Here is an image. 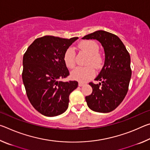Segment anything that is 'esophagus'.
<instances>
[{
    "mask_svg": "<svg viewBox=\"0 0 150 150\" xmlns=\"http://www.w3.org/2000/svg\"><path fill=\"white\" fill-rule=\"evenodd\" d=\"M84 85H85L84 83L82 82H79V87H82V86H83Z\"/></svg>",
    "mask_w": 150,
    "mask_h": 150,
    "instance_id": "esophagus-1",
    "label": "esophagus"
}]
</instances>
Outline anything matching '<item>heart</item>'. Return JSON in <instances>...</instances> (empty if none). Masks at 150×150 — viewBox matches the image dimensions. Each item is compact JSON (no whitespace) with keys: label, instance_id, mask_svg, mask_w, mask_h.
<instances>
[{"label":"heart","instance_id":"1","mask_svg":"<svg viewBox=\"0 0 150 150\" xmlns=\"http://www.w3.org/2000/svg\"><path fill=\"white\" fill-rule=\"evenodd\" d=\"M80 50L88 55V59L85 67H77L71 72V77L73 79L86 82L94 77L95 73L94 68L98 69L102 67L103 59L98 53L99 47L95 42L92 40H85L79 44ZM64 62L67 67L72 69L75 65V52L73 47H69L64 54ZM93 67H92V66Z\"/></svg>","mask_w":150,"mask_h":150}]
</instances>
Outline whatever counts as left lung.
Masks as SVG:
<instances>
[{"label": "left lung", "instance_id": "obj_1", "mask_svg": "<svg viewBox=\"0 0 150 150\" xmlns=\"http://www.w3.org/2000/svg\"><path fill=\"white\" fill-rule=\"evenodd\" d=\"M82 39L98 40L105 55L103 67L95 79L100 82L89 83L93 92L86 96V102L93 111L110 112L122 102L128 92L132 75L130 54L117 35L104 30L91 33Z\"/></svg>", "mask_w": 150, "mask_h": 150}]
</instances>
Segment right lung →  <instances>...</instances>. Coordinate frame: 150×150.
I'll return each instance as SVG.
<instances>
[{
    "label": "right lung",
    "mask_w": 150,
    "mask_h": 150,
    "mask_svg": "<svg viewBox=\"0 0 150 150\" xmlns=\"http://www.w3.org/2000/svg\"><path fill=\"white\" fill-rule=\"evenodd\" d=\"M77 39L45 35L35 40L24 55L22 80L27 96L35 110L45 116L65 112L70 93L78 87L76 81H60L69 75L64 54Z\"/></svg>",
    "instance_id": "add662e5"
}]
</instances>
